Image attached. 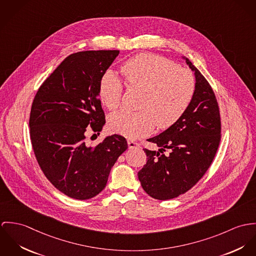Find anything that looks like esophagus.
Masks as SVG:
<instances>
[{
	"mask_svg": "<svg viewBox=\"0 0 256 256\" xmlns=\"http://www.w3.org/2000/svg\"><path fill=\"white\" fill-rule=\"evenodd\" d=\"M128 145L130 149H134V148H140V145L138 143L132 142V140H128Z\"/></svg>",
	"mask_w": 256,
	"mask_h": 256,
	"instance_id": "34e87169",
	"label": "esophagus"
}]
</instances>
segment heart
<instances>
[{
  "mask_svg": "<svg viewBox=\"0 0 256 256\" xmlns=\"http://www.w3.org/2000/svg\"><path fill=\"white\" fill-rule=\"evenodd\" d=\"M122 72L130 88L140 89L136 112L122 110L109 118L112 132L130 140L145 136L156 124L167 128L176 124L188 108L196 90L192 74L168 58L153 54H140L122 66ZM122 80L112 72L100 80L99 97L109 109L122 102Z\"/></svg>",
  "mask_w": 256,
  "mask_h": 256,
  "instance_id": "heart-1",
  "label": "heart"
}]
</instances>
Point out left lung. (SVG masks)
<instances>
[{
	"instance_id": "left-lung-1",
	"label": "left lung",
	"mask_w": 256,
	"mask_h": 256,
	"mask_svg": "<svg viewBox=\"0 0 256 256\" xmlns=\"http://www.w3.org/2000/svg\"><path fill=\"white\" fill-rule=\"evenodd\" d=\"M182 58L194 72L192 100L176 124L147 140L159 149H143L147 162L138 174L145 192L159 200L174 198L190 190L210 167L221 140L215 94L192 62ZM166 150L168 156L164 154Z\"/></svg>"
}]
</instances>
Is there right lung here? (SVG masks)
<instances>
[{"instance_id":"right-lung-1","label":"right lung","mask_w":256,"mask_h":256,"mask_svg":"<svg viewBox=\"0 0 256 256\" xmlns=\"http://www.w3.org/2000/svg\"><path fill=\"white\" fill-rule=\"evenodd\" d=\"M118 53L99 50L70 55L33 100L29 128L35 157L46 178L68 198L86 200L100 194L128 148L118 134L93 147L86 142L88 130L99 134L106 122L99 84Z\"/></svg>"}]
</instances>
